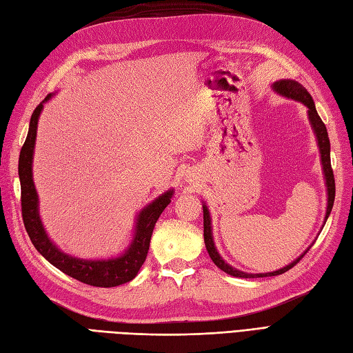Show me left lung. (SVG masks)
I'll list each match as a JSON object with an SVG mask.
<instances>
[{
    "label": "left lung",
    "instance_id": "left-lung-1",
    "mask_svg": "<svg viewBox=\"0 0 353 353\" xmlns=\"http://www.w3.org/2000/svg\"><path fill=\"white\" fill-rule=\"evenodd\" d=\"M271 88L274 92L280 94L281 97H286L290 100H295L303 103V105L307 108V115H308V121H310V125L314 132L316 136V142H317V148H319L321 152V161H322V170H323V178H325V185H326V214H325V220H323V225L322 229L325 226L326 220H328L331 210H332V205H334V197H335V183H334V174H332V169H331V147H330V137H328V132H326V127L322 123L321 117L317 115V110L314 106V101L310 96V92H308L303 85L299 82L294 81V79H280L276 81L272 85ZM202 208H203V241H205V247L206 250H208V254L211 257V261L216 263L221 271H225L226 274L232 277H241V279H257V277H274V276H280V274L289 271L292 266H294L301 257H303L307 250L310 247L307 248V250L298 256L294 262H290L289 265L283 266V268L277 270V271H272V272H261V274H252V272H244V271H239L234 266L229 265L228 262H225V259L220 256V253L217 252V247L214 244V238H212V223H211V214L208 206H206L205 202H202Z\"/></svg>",
    "mask_w": 353,
    "mask_h": 353
}]
</instances>
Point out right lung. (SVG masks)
Segmentation results:
<instances>
[{"instance_id": "right-lung-1", "label": "right lung", "mask_w": 353, "mask_h": 353, "mask_svg": "<svg viewBox=\"0 0 353 353\" xmlns=\"http://www.w3.org/2000/svg\"><path fill=\"white\" fill-rule=\"evenodd\" d=\"M54 96V92L48 94V97L32 112L28 136L25 139L19 156L21 201L25 229H27L31 243L37 248V252L49 263H52L55 268L63 271L67 276L97 288H114L124 285V283L133 280L137 276L141 266L147 259L154 226H156L160 214L170 203L172 196H174V188H169L165 193H161L137 212L132 241L128 243L123 253L108 257V259H82V257L64 253L49 238L45 226H43L39 211V194L32 179V159L34 148H36L39 118L45 103H48Z\"/></svg>"}]
</instances>
